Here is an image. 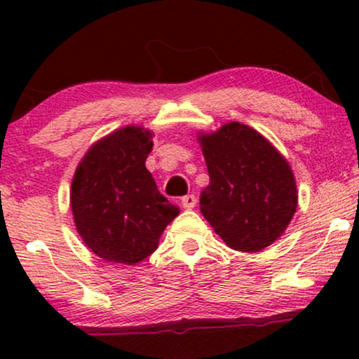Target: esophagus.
Instances as JSON below:
<instances>
[{
	"label": "esophagus",
	"instance_id": "obj_1",
	"mask_svg": "<svg viewBox=\"0 0 359 359\" xmlns=\"http://www.w3.org/2000/svg\"><path fill=\"white\" fill-rule=\"evenodd\" d=\"M196 203H197V199H196V196H194V194H187V196L182 197L184 209H192L194 205H196Z\"/></svg>",
	"mask_w": 359,
	"mask_h": 359
}]
</instances>
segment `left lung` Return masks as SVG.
I'll list each match as a JSON object with an SVG mask.
<instances>
[{"mask_svg":"<svg viewBox=\"0 0 359 359\" xmlns=\"http://www.w3.org/2000/svg\"><path fill=\"white\" fill-rule=\"evenodd\" d=\"M209 172L201 212L229 248L257 253L282 236L297 211L294 172L265 137L231 121L199 133Z\"/></svg>","mask_w":359,"mask_h":359,"instance_id":"left-lung-1","label":"left lung"}]
</instances>
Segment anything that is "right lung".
I'll return each instance as SVG.
<instances>
[{
  "instance_id": "1",
  "label": "right lung",
  "mask_w": 359,
  "mask_h": 359,
  "mask_svg": "<svg viewBox=\"0 0 359 359\" xmlns=\"http://www.w3.org/2000/svg\"><path fill=\"white\" fill-rule=\"evenodd\" d=\"M151 148V133L145 128H119L89 148L74 174L76 229L88 248L106 262L135 265L150 257L179 214L147 170Z\"/></svg>"
}]
</instances>
